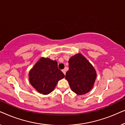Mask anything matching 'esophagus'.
<instances>
[{"mask_svg":"<svg viewBox=\"0 0 125 125\" xmlns=\"http://www.w3.org/2000/svg\"><path fill=\"white\" fill-rule=\"evenodd\" d=\"M62 72L63 73H64L65 75L66 74V71H65V69H62Z\"/></svg>","mask_w":125,"mask_h":125,"instance_id":"obj_1","label":"esophagus"}]
</instances>
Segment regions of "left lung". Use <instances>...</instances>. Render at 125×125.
<instances>
[{
  "label": "left lung",
  "mask_w": 125,
  "mask_h": 125,
  "mask_svg": "<svg viewBox=\"0 0 125 125\" xmlns=\"http://www.w3.org/2000/svg\"><path fill=\"white\" fill-rule=\"evenodd\" d=\"M96 77V71L93 65L81 53L70 58L65 78L72 90L77 94L88 93L93 88Z\"/></svg>",
  "instance_id": "1"
}]
</instances>
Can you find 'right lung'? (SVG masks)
<instances>
[{
    "label": "right lung",
    "instance_id": "1",
    "mask_svg": "<svg viewBox=\"0 0 125 125\" xmlns=\"http://www.w3.org/2000/svg\"><path fill=\"white\" fill-rule=\"evenodd\" d=\"M64 77L58 68L57 61L49 58H40L29 73L31 84L39 93L44 95L51 93L58 81Z\"/></svg>",
    "mask_w": 125,
    "mask_h": 125
}]
</instances>
